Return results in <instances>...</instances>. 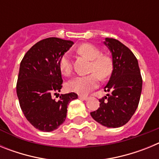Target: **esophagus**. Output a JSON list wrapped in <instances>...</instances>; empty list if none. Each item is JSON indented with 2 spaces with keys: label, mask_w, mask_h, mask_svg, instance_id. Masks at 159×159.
<instances>
[{
  "label": "esophagus",
  "mask_w": 159,
  "mask_h": 159,
  "mask_svg": "<svg viewBox=\"0 0 159 159\" xmlns=\"http://www.w3.org/2000/svg\"><path fill=\"white\" fill-rule=\"evenodd\" d=\"M79 98L83 99V100H87L88 99V97L86 96V95H79Z\"/></svg>",
  "instance_id": "34e87169"
}]
</instances>
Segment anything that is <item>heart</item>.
I'll return each mask as SVG.
<instances>
[{"label": "heart", "instance_id": "b5f03b06", "mask_svg": "<svg viewBox=\"0 0 159 159\" xmlns=\"http://www.w3.org/2000/svg\"><path fill=\"white\" fill-rule=\"evenodd\" d=\"M78 52L92 60L90 71L87 75L77 76L67 84V89L80 95H87L95 89L99 84V77L102 80L111 75L113 71V60L108 55L101 54V51L91 43H84L78 48ZM59 68L62 75L68 76L72 72V64L69 54L65 53L59 60Z\"/></svg>", "mask_w": 159, "mask_h": 159}]
</instances>
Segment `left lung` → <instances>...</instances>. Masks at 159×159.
Segmentation results:
<instances>
[{"instance_id":"obj_1","label":"left lung","mask_w":159,"mask_h":159,"mask_svg":"<svg viewBox=\"0 0 159 159\" xmlns=\"http://www.w3.org/2000/svg\"><path fill=\"white\" fill-rule=\"evenodd\" d=\"M104 43L112 53L113 71L105 87L111 92L99 99V107L91 116L107 127L125 125L135 112L141 96L143 79L134 53L116 39L106 38Z\"/></svg>"}]
</instances>
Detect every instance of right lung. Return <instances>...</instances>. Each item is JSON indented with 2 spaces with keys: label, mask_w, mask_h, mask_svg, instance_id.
<instances>
[{
  "label": "right lung",
  "mask_w": 159,
  "mask_h": 159,
  "mask_svg": "<svg viewBox=\"0 0 159 159\" xmlns=\"http://www.w3.org/2000/svg\"><path fill=\"white\" fill-rule=\"evenodd\" d=\"M73 42L57 37L41 40L32 46L20 65L16 94L22 111L28 121L42 131H52L62 124L67 116V105L77 99L71 92L60 96L63 80L59 60Z\"/></svg>",
  "instance_id": "right-lung-1"
}]
</instances>
